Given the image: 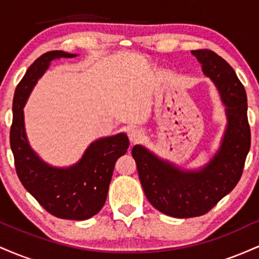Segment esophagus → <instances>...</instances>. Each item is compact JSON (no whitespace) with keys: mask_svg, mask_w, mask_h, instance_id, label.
Wrapping results in <instances>:
<instances>
[{"mask_svg":"<svg viewBox=\"0 0 259 259\" xmlns=\"http://www.w3.org/2000/svg\"><path fill=\"white\" fill-rule=\"evenodd\" d=\"M142 139H144V133L140 129H133L129 132V140L133 145L138 144Z\"/></svg>","mask_w":259,"mask_h":259,"instance_id":"34e87169","label":"esophagus"}]
</instances>
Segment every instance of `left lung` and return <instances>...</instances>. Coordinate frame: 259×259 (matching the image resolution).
I'll use <instances>...</instances> for the list:
<instances>
[{"label":"left lung","mask_w":259,"mask_h":259,"mask_svg":"<svg viewBox=\"0 0 259 259\" xmlns=\"http://www.w3.org/2000/svg\"><path fill=\"white\" fill-rule=\"evenodd\" d=\"M191 53L200 62L204 75L217 86L225 106L227 127L218 151L201 168L185 169L141 145L132 150L147 200L159 212L174 218L206 214L233 191L251 146L247 96L236 73L213 51L196 50Z\"/></svg>","instance_id":"left-lung-1"}]
</instances>
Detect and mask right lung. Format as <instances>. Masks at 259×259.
<instances>
[{
  "instance_id": "1",
  "label": "right lung",
  "mask_w": 259,
  "mask_h": 259,
  "mask_svg": "<svg viewBox=\"0 0 259 259\" xmlns=\"http://www.w3.org/2000/svg\"><path fill=\"white\" fill-rule=\"evenodd\" d=\"M73 57L76 55L50 51L28 68L14 92L10 138L18 178L29 194L57 218L86 221L105 204L115 162L129 148L126 134L95 140L75 164L53 167L41 159L29 144L23 111L37 80L53 59Z\"/></svg>"
}]
</instances>
